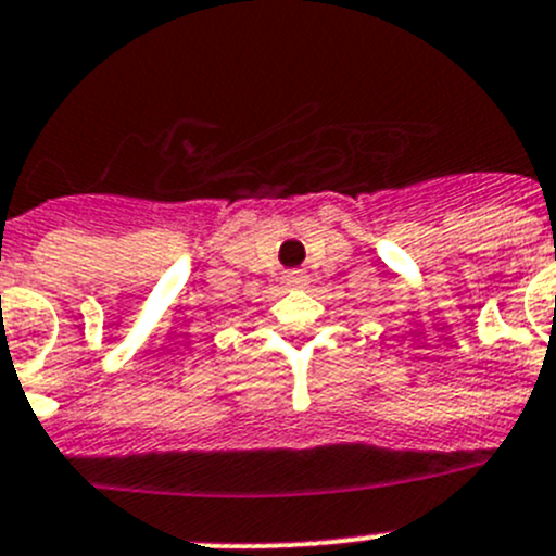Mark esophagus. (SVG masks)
<instances>
[{"label":"esophagus","mask_w":556,"mask_h":556,"mask_svg":"<svg viewBox=\"0 0 556 556\" xmlns=\"http://www.w3.org/2000/svg\"><path fill=\"white\" fill-rule=\"evenodd\" d=\"M306 282H309V279H306V274H301V271H290L288 279H285V285H288V288H293V290L306 288Z\"/></svg>","instance_id":"obj_1"}]
</instances>
